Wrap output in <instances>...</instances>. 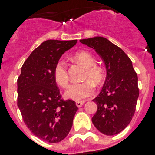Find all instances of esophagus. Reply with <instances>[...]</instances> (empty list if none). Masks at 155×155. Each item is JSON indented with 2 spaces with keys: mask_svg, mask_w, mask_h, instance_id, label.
<instances>
[{
  "mask_svg": "<svg viewBox=\"0 0 155 155\" xmlns=\"http://www.w3.org/2000/svg\"><path fill=\"white\" fill-rule=\"evenodd\" d=\"M84 102H83V101H78V102H75V105H76V106L77 107H81L83 105H84Z\"/></svg>",
  "mask_w": 155,
  "mask_h": 155,
  "instance_id": "esophagus-1",
  "label": "esophagus"
}]
</instances>
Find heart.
Segmentation results:
<instances>
[{"label": "heart", "instance_id": "b5f03b06", "mask_svg": "<svg viewBox=\"0 0 155 155\" xmlns=\"http://www.w3.org/2000/svg\"><path fill=\"white\" fill-rule=\"evenodd\" d=\"M72 60L86 68L84 80L80 84L71 85L65 92V96L75 101H81L91 96L94 92V86L101 85L105 80L106 74L102 66L96 64L95 58L87 51H79L72 56ZM53 77L56 83L62 88L68 86L69 79L68 75L67 65L64 61H58L53 68Z\"/></svg>", "mask_w": 155, "mask_h": 155}]
</instances>
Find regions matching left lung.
Returning a JSON list of instances; mask_svg holds the SVG:
<instances>
[{
  "mask_svg": "<svg viewBox=\"0 0 155 155\" xmlns=\"http://www.w3.org/2000/svg\"><path fill=\"white\" fill-rule=\"evenodd\" d=\"M80 42L95 49L106 64V81L93 100L97 110L92 122L99 132L114 136L128 125L135 114L139 97L137 74L128 55L106 38L97 36Z\"/></svg>",
  "mask_w": 155,
  "mask_h": 155,
  "instance_id": "obj_1",
  "label": "left lung"
}]
</instances>
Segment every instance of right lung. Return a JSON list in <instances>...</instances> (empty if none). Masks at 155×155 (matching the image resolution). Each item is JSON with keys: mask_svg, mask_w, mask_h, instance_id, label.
<instances>
[{"mask_svg": "<svg viewBox=\"0 0 155 155\" xmlns=\"http://www.w3.org/2000/svg\"><path fill=\"white\" fill-rule=\"evenodd\" d=\"M77 40H47L23 63L17 80V105L23 121L35 136L58 143L68 135L78 107L64 100L53 77V68Z\"/></svg>", "mask_w": 155, "mask_h": 155, "instance_id": "obj_1", "label": "right lung"}]
</instances>
